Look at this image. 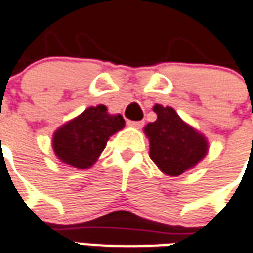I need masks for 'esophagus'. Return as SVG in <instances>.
Here are the masks:
<instances>
[{
  "mask_svg": "<svg viewBox=\"0 0 253 253\" xmlns=\"http://www.w3.org/2000/svg\"><path fill=\"white\" fill-rule=\"evenodd\" d=\"M128 125L129 126H132V128H143V125H144V123L143 121H128Z\"/></svg>",
  "mask_w": 253,
  "mask_h": 253,
  "instance_id": "34e87169",
  "label": "esophagus"
}]
</instances>
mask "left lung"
I'll return each instance as SVG.
<instances>
[{"mask_svg": "<svg viewBox=\"0 0 253 253\" xmlns=\"http://www.w3.org/2000/svg\"><path fill=\"white\" fill-rule=\"evenodd\" d=\"M158 119L144 128L149 139V158L162 172L178 176L193 169L208 154V140L180 119L169 106L155 105Z\"/></svg>", "mask_w": 253, "mask_h": 253, "instance_id": "8db88e82", "label": "left lung"}]
</instances>
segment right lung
I'll list each match as a JSON object with an SVG mask.
<instances>
[{
	"instance_id": "right-lung-1",
	"label": "right lung",
	"mask_w": 253,
	"mask_h": 253,
	"mask_svg": "<svg viewBox=\"0 0 253 253\" xmlns=\"http://www.w3.org/2000/svg\"><path fill=\"white\" fill-rule=\"evenodd\" d=\"M124 125L123 116L109 114L105 105L87 108L53 133V152L66 165L88 169L97 162L109 137Z\"/></svg>"
}]
</instances>
